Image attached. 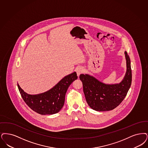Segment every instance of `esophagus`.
Listing matches in <instances>:
<instances>
[{
    "mask_svg": "<svg viewBox=\"0 0 148 148\" xmlns=\"http://www.w3.org/2000/svg\"><path fill=\"white\" fill-rule=\"evenodd\" d=\"M83 71H84V69H83V68H82V67H79V68H77V71H77V75L79 77V76L80 75V74L83 73Z\"/></svg>",
    "mask_w": 148,
    "mask_h": 148,
    "instance_id": "esophagus-1",
    "label": "esophagus"
}]
</instances>
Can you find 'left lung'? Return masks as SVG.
I'll list each match as a JSON object with an SVG mask.
<instances>
[{
	"instance_id": "left-lung-1",
	"label": "left lung",
	"mask_w": 148,
	"mask_h": 148,
	"mask_svg": "<svg viewBox=\"0 0 148 148\" xmlns=\"http://www.w3.org/2000/svg\"><path fill=\"white\" fill-rule=\"evenodd\" d=\"M127 70L119 83L107 84L88 74L80 75L83 91L89 106L97 111L112 110L122 102L130 88L132 71L130 56L125 51Z\"/></svg>"
}]
</instances>
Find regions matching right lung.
Wrapping results in <instances>:
<instances>
[{"mask_svg":"<svg viewBox=\"0 0 148 148\" xmlns=\"http://www.w3.org/2000/svg\"><path fill=\"white\" fill-rule=\"evenodd\" d=\"M77 78L74 71L62 79L52 89L36 95L26 93L18 83V89L25 103L33 111L42 115L53 114L59 112L64 106L67 90Z\"/></svg>","mask_w":148,"mask_h":148,"instance_id":"obj_1","label":"right lung"}]
</instances>
